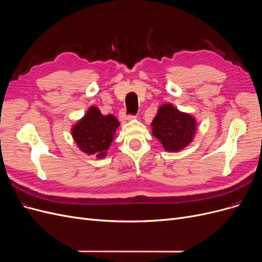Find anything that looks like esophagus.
Returning <instances> with one entry per match:
<instances>
[{
    "mask_svg": "<svg viewBox=\"0 0 262 262\" xmlns=\"http://www.w3.org/2000/svg\"><path fill=\"white\" fill-rule=\"evenodd\" d=\"M135 117H136V116H134V115H126V113L123 112V113L121 114V121H123V122L130 121V120L135 119Z\"/></svg>",
    "mask_w": 262,
    "mask_h": 262,
    "instance_id": "obj_1",
    "label": "esophagus"
}]
</instances>
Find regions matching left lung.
<instances>
[{"label":"left lung","instance_id":"8db88e82","mask_svg":"<svg viewBox=\"0 0 262 262\" xmlns=\"http://www.w3.org/2000/svg\"><path fill=\"white\" fill-rule=\"evenodd\" d=\"M151 127L165 151L179 152L195 138L198 124L191 114L180 111L172 103H164L160 105Z\"/></svg>","mask_w":262,"mask_h":262}]
</instances>
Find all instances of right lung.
<instances>
[{
  "mask_svg": "<svg viewBox=\"0 0 262 262\" xmlns=\"http://www.w3.org/2000/svg\"><path fill=\"white\" fill-rule=\"evenodd\" d=\"M120 122L112 114L103 115L92 105L72 127V136L80 151L88 156L103 159L115 137Z\"/></svg>",
  "mask_w": 262,
  "mask_h": 262,
  "instance_id": "right-lung-1",
  "label": "right lung"
}]
</instances>
